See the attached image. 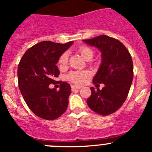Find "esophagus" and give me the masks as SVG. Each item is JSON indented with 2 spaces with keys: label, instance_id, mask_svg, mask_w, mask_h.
I'll return each instance as SVG.
<instances>
[{
  "label": "esophagus",
  "instance_id": "esophagus-1",
  "mask_svg": "<svg viewBox=\"0 0 152 152\" xmlns=\"http://www.w3.org/2000/svg\"><path fill=\"white\" fill-rule=\"evenodd\" d=\"M80 89V87L78 86H75V85H74V86H72V91H75V90H77V89Z\"/></svg>",
  "mask_w": 152,
  "mask_h": 152
}]
</instances>
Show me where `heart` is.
<instances>
[{
    "label": "heart",
    "instance_id": "b5f03b06",
    "mask_svg": "<svg viewBox=\"0 0 152 152\" xmlns=\"http://www.w3.org/2000/svg\"><path fill=\"white\" fill-rule=\"evenodd\" d=\"M79 53L82 55V57L84 59L87 60L89 58H92L94 54V51L91 48L88 46H80L78 48ZM68 60H69V54L67 52H64L62 53L58 60V65L60 68H63L66 66L68 63ZM89 76V74L86 72L83 71H75L72 72L69 75H68V80H70L71 82L77 84H80L84 82L85 79Z\"/></svg>",
    "mask_w": 152,
    "mask_h": 152
}]
</instances>
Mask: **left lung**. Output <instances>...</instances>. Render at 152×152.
Here are the masks:
<instances>
[{"mask_svg": "<svg viewBox=\"0 0 152 152\" xmlns=\"http://www.w3.org/2000/svg\"><path fill=\"white\" fill-rule=\"evenodd\" d=\"M83 42L98 48L102 52V62L92 83H104L102 89L91 87L88 106L102 115L118 110L126 100L134 77L131 56L125 45L118 39L101 35Z\"/></svg>", "mask_w": 152, "mask_h": 152, "instance_id": "1", "label": "left lung"}]
</instances>
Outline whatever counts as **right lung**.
Here are the masks:
<instances>
[{
  "label": "right lung",
  "instance_id": "add662e5",
  "mask_svg": "<svg viewBox=\"0 0 152 152\" xmlns=\"http://www.w3.org/2000/svg\"><path fill=\"white\" fill-rule=\"evenodd\" d=\"M72 43H37L24 53L18 64V87L24 100L32 112L46 120L56 119L67 109L71 86L66 82H56L60 75L56 64ZM57 83H61L60 91L49 88Z\"/></svg>",
  "mask_w": 152,
  "mask_h": 152
}]
</instances>
